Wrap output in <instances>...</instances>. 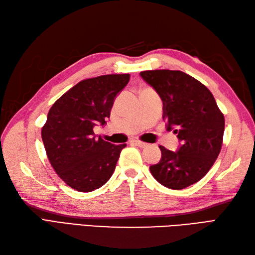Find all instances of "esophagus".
<instances>
[{"label": "esophagus", "mask_w": 255, "mask_h": 255, "mask_svg": "<svg viewBox=\"0 0 255 255\" xmlns=\"http://www.w3.org/2000/svg\"><path fill=\"white\" fill-rule=\"evenodd\" d=\"M132 143H133L134 145H137V147H139V148H145V147H147V145H148V143L140 141V140H133Z\"/></svg>", "instance_id": "1"}]
</instances>
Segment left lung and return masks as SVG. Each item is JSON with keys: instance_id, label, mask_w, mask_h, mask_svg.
<instances>
[{"instance_id": "8db88e82", "label": "left lung", "mask_w": 255, "mask_h": 255, "mask_svg": "<svg viewBox=\"0 0 255 255\" xmlns=\"http://www.w3.org/2000/svg\"><path fill=\"white\" fill-rule=\"evenodd\" d=\"M163 102L167 130H174L181 141L176 151L160 145L161 160L150 166L151 174L162 185L183 189L207 174L220 152L225 117L211 92L182 71L151 70L140 72Z\"/></svg>"}]
</instances>
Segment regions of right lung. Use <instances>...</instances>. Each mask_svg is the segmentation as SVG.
<instances>
[{
	"instance_id": "right-lung-1",
	"label": "right lung",
	"mask_w": 255,
	"mask_h": 255,
	"mask_svg": "<svg viewBox=\"0 0 255 255\" xmlns=\"http://www.w3.org/2000/svg\"><path fill=\"white\" fill-rule=\"evenodd\" d=\"M129 78V74H107L81 81L48 113L41 129L47 156L59 177L79 192L104 185L126 147L97 138L93 128L106 124L114 101Z\"/></svg>"
}]
</instances>
